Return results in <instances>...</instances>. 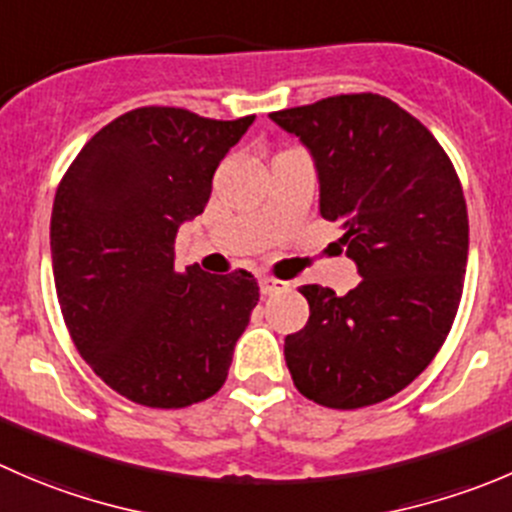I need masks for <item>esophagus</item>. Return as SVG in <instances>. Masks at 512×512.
Returning <instances> with one entry per match:
<instances>
[{"label": "esophagus", "instance_id": "1", "mask_svg": "<svg viewBox=\"0 0 512 512\" xmlns=\"http://www.w3.org/2000/svg\"><path fill=\"white\" fill-rule=\"evenodd\" d=\"M285 287H287V282L277 280V277H267V275L260 277V292H262V295H275V292L285 290Z\"/></svg>", "mask_w": 512, "mask_h": 512}]
</instances>
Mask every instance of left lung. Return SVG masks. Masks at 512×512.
<instances>
[{
  "label": "left lung",
  "instance_id": "obj_1",
  "mask_svg": "<svg viewBox=\"0 0 512 512\" xmlns=\"http://www.w3.org/2000/svg\"><path fill=\"white\" fill-rule=\"evenodd\" d=\"M270 117L310 147L320 212L362 280L302 285L310 320L285 337L295 388L325 408L393 398L433 362L463 295L468 207L433 132L382 94H335Z\"/></svg>",
  "mask_w": 512,
  "mask_h": 512
}]
</instances>
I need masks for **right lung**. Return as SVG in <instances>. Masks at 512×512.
Masks as SVG:
<instances>
[{
	"label": "right lung",
	"instance_id": "add662e5",
	"mask_svg": "<svg viewBox=\"0 0 512 512\" xmlns=\"http://www.w3.org/2000/svg\"><path fill=\"white\" fill-rule=\"evenodd\" d=\"M252 122L137 107L104 124L59 182L49 237L64 325L132 403L177 410L225 385L260 285L247 270H175V237L205 210L217 165Z\"/></svg>",
	"mask_w": 512,
	"mask_h": 512
}]
</instances>
